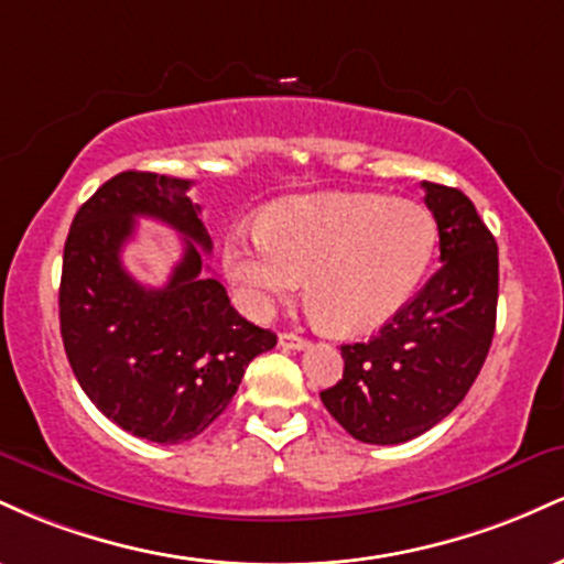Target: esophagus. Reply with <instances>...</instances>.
I'll use <instances>...</instances> for the list:
<instances>
[{
	"mask_svg": "<svg viewBox=\"0 0 564 564\" xmlns=\"http://www.w3.org/2000/svg\"><path fill=\"white\" fill-rule=\"evenodd\" d=\"M278 345H281L283 349H304L310 345L307 339L300 334H291V332H283L281 336H278Z\"/></svg>",
	"mask_w": 564,
	"mask_h": 564,
	"instance_id": "esophagus-1",
	"label": "esophagus"
}]
</instances>
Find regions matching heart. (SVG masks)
Segmentation results:
<instances>
[{"label": "heart", "instance_id": "heart-1", "mask_svg": "<svg viewBox=\"0 0 564 564\" xmlns=\"http://www.w3.org/2000/svg\"><path fill=\"white\" fill-rule=\"evenodd\" d=\"M435 219L413 200L318 193L270 204L254 232L225 238L243 307L270 313L307 275V304L334 334H366L403 310L430 270Z\"/></svg>", "mask_w": 564, "mask_h": 564}]
</instances>
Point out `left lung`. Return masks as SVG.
<instances>
[{
    "mask_svg": "<svg viewBox=\"0 0 564 564\" xmlns=\"http://www.w3.org/2000/svg\"><path fill=\"white\" fill-rule=\"evenodd\" d=\"M440 232V268L368 341L341 345L345 373L323 405L360 443L424 435L464 400L496 332L498 246L458 187L422 183Z\"/></svg>",
    "mask_w": 564,
    "mask_h": 564,
    "instance_id": "left-lung-1",
    "label": "left lung"
}]
</instances>
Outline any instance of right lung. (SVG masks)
<instances>
[{"mask_svg":"<svg viewBox=\"0 0 564 564\" xmlns=\"http://www.w3.org/2000/svg\"><path fill=\"white\" fill-rule=\"evenodd\" d=\"M191 180L121 172L84 200L63 249L61 336L87 398L134 437L177 445L206 430L241 384L246 366L275 347V334L236 313L206 273L212 238ZM134 216L186 236L166 288H142L120 249Z\"/></svg>","mask_w":564,"mask_h":564,"instance_id":"add662e5","label":"right lung"}]
</instances>
